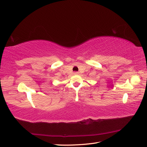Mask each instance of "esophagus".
Instances as JSON below:
<instances>
[{"mask_svg": "<svg viewBox=\"0 0 147 147\" xmlns=\"http://www.w3.org/2000/svg\"><path fill=\"white\" fill-rule=\"evenodd\" d=\"M74 74H75V75H77V74H79V73H78V72H75V73H74Z\"/></svg>", "mask_w": 147, "mask_h": 147, "instance_id": "1", "label": "esophagus"}]
</instances>
